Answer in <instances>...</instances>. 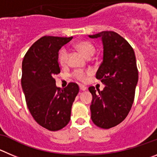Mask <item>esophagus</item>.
<instances>
[{
    "mask_svg": "<svg viewBox=\"0 0 157 157\" xmlns=\"http://www.w3.org/2000/svg\"><path fill=\"white\" fill-rule=\"evenodd\" d=\"M79 87H80V90H82V91H83V90H87V87H85V86H83V85H80L79 86Z\"/></svg>",
    "mask_w": 157,
    "mask_h": 157,
    "instance_id": "esophagus-1",
    "label": "esophagus"
}]
</instances>
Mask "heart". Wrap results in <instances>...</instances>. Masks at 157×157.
I'll list each match as a JSON object with an SVG mask.
<instances>
[{"label": "heart", "instance_id": "b5f03b06", "mask_svg": "<svg viewBox=\"0 0 157 157\" xmlns=\"http://www.w3.org/2000/svg\"><path fill=\"white\" fill-rule=\"evenodd\" d=\"M74 47L81 52L83 56L87 58H90L94 54L95 47L92 42L89 41H80V42H77L74 45ZM69 53L68 51L65 48H63L59 52L58 55V60L59 64L62 67H65L68 63ZM90 74V72L83 71V70H77L73 73V77L74 79L79 80L80 82H85L87 79V76Z\"/></svg>", "mask_w": 157, "mask_h": 157}]
</instances>
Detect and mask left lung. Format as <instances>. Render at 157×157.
<instances>
[{
    "mask_svg": "<svg viewBox=\"0 0 157 157\" xmlns=\"http://www.w3.org/2000/svg\"><path fill=\"white\" fill-rule=\"evenodd\" d=\"M89 37L101 39L103 61L96 78L105 85L101 91L88 88L93 97L91 119L97 126L110 128L121 123L131 110L139 78L136 56L129 43L115 32L104 31Z\"/></svg>",
    "mask_w": 157,
    "mask_h": 157,
    "instance_id": "obj_1",
    "label": "left lung"
}]
</instances>
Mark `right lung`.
<instances>
[{"label":"right lung","instance_id":"1","mask_svg":"<svg viewBox=\"0 0 157 157\" xmlns=\"http://www.w3.org/2000/svg\"><path fill=\"white\" fill-rule=\"evenodd\" d=\"M73 37L43 36L26 52L22 62L21 87L26 104L36 122L49 131H57L69 123L72 105L79 92L77 83L61 89L54 75L60 73L59 50Z\"/></svg>","mask_w":157,"mask_h":157}]
</instances>
